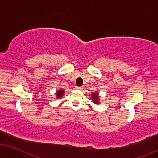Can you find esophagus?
Instances as JSON below:
<instances>
[{
    "label": "esophagus",
    "mask_w": 158,
    "mask_h": 158,
    "mask_svg": "<svg viewBox=\"0 0 158 158\" xmlns=\"http://www.w3.org/2000/svg\"><path fill=\"white\" fill-rule=\"evenodd\" d=\"M76 89H81L82 87L81 86H76Z\"/></svg>",
    "instance_id": "34e87169"
}]
</instances>
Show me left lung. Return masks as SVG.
<instances>
[{
  "label": "left lung",
  "mask_w": 158,
  "mask_h": 158,
  "mask_svg": "<svg viewBox=\"0 0 158 158\" xmlns=\"http://www.w3.org/2000/svg\"><path fill=\"white\" fill-rule=\"evenodd\" d=\"M91 99H93V102L96 103V104L99 103V102H98V100H99V98H98V94L96 92L91 94Z\"/></svg>",
  "instance_id": "obj_1"
}]
</instances>
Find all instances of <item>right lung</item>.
<instances>
[{"instance_id":"obj_1","label":"right lung","mask_w":158,"mask_h":158,"mask_svg":"<svg viewBox=\"0 0 158 158\" xmlns=\"http://www.w3.org/2000/svg\"><path fill=\"white\" fill-rule=\"evenodd\" d=\"M64 93V90H59V91H56V98H60L62 96H63V94Z\"/></svg>"}]
</instances>
